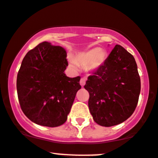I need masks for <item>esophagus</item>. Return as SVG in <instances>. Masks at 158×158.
Here are the masks:
<instances>
[{
    "instance_id": "obj_1",
    "label": "esophagus",
    "mask_w": 158,
    "mask_h": 158,
    "mask_svg": "<svg viewBox=\"0 0 158 158\" xmlns=\"http://www.w3.org/2000/svg\"><path fill=\"white\" fill-rule=\"evenodd\" d=\"M85 81H86V78L84 77V78H82V79H81L80 85L82 86V87H83V86L85 85Z\"/></svg>"
}]
</instances>
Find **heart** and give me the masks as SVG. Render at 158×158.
<instances>
[{
  "label": "heart",
  "instance_id": "1",
  "mask_svg": "<svg viewBox=\"0 0 158 158\" xmlns=\"http://www.w3.org/2000/svg\"><path fill=\"white\" fill-rule=\"evenodd\" d=\"M107 54L105 50L100 48H94L84 52L79 53L74 57V61L78 65L85 66L89 72H95L104 66L107 60ZM72 66L74 64L72 62Z\"/></svg>",
  "mask_w": 158,
  "mask_h": 158
}]
</instances>
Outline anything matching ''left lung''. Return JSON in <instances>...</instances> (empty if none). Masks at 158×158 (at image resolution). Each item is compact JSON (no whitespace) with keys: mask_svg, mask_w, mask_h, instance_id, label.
I'll return each mask as SVG.
<instances>
[{"mask_svg":"<svg viewBox=\"0 0 158 158\" xmlns=\"http://www.w3.org/2000/svg\"><path fill=\"white\" fill-rule=\"evenodd\" d=\"M89 107L94 122L102 127L118 125L135 110L141 81L133 56L116 44L105 64L88 77Z\"/></svg>","mask_w":158,"mask_h":158,"instance_id":"8db88e82","label":"left lung"}]
</instances>
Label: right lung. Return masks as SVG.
<instances>
[{"mask_svg": "<svg viewBox=\"0 0 158 158\" xmlns=\"http://www.w3.org/2000/svg\"><path fill=\"white\" fill-rule=\"evenodd\" d=\"M67 66L65 49L48 41L23 58L16 79L18 98L23 112L35 123L56 127L67 119L81 89L80 76L69 78L64 73Z\"/></svg>", "mask_w": 158, "mask_h": 158, "instance_id": "add662e5", "label": "right lung"}]
</instances>
